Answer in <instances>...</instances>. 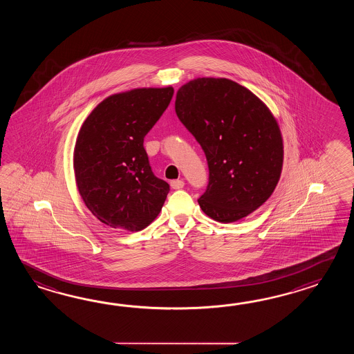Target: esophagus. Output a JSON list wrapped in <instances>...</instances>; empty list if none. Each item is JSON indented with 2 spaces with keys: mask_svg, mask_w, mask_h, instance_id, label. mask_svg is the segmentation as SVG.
<instances>
[{
  "mask_svg": "<svg viewBox=\"0 0 354 354\" xmlns=\"http://www.w3.org/2000/svg\"><path fill=\"white\" fill-rule=\"evenodd\" d=\"M185 186V182L182 180H174L171 182V187L174 189H180Z\"/></svg>",
  "mask_w": 354,
  "mask_h": 354,
  "instance_id": "34e87169",
  "label": "esophagus"
}]
</instances>
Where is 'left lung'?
<instances>
[{
	"instance_id": "obj_1",
	"label": "left lung",
	"mask_w": 354,
	"mask_h": 354,
	"mask_svg": "<svg viewBox=\"0 0 354 354\" xmlns=\"http://www.w3.org/2000/svg\"><path fill=\"white\" fill-rule=\"evenodd\" d=\"M174 105L207 159L201 210L220 223H234L262 206L283 163L281 130L270 109L239 83L211 77L183 84Z\"/></svg>"
}]
</instances>
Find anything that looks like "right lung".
I'll use <instances>...</instances> for the list:
<instances>
[{
    "mask_svg": "<svg viewBox=\"0 0 354 354\" xmlns=\"http://www.w3.org/2000/svg\"><path fill=\"white\" fill-rule=\"evenodd\" d=\"M174 92L165 87L115 93L81 127L73 154L75 183L87 209L110 227L139 232L162 210L169 185L151 172L143 143Z\"/></svg>",
    "mask_w": 354,
    "mask_h": 354,
    "instance_id": "right-lung-1",
    "label": "right lung"
}]
</instances>
